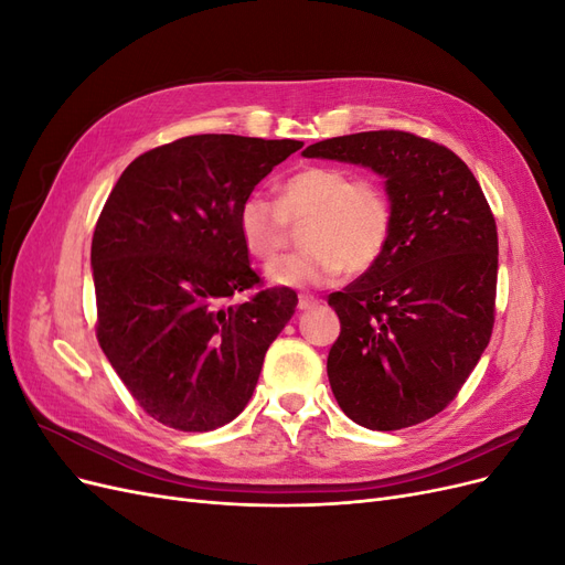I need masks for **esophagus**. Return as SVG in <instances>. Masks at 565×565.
<instances>
[{
	"label": "esophagus",
	"mask_w": 565,
	"mask_h": 565,
	"mask_svg": "<svg viewBox=\"0 0 565 565\" xmlns=\"http://www.w3.org/2000/svg\"><path fill=\"white\" fill-rule=\"evenodd\" d=\"M320 303V299H316V297H311V295H301L299 297V311H309V309H313V306H318Z\"/></svg>",
	"instance_id": "obj_1"
}]
</instances>
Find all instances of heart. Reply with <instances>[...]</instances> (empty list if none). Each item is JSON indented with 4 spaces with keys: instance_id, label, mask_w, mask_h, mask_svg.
Segmentation results:
<instances>
[{
    "instance_id": "obj_1",
    "label": "heart",
    "mask_w": 565,
    "mask_h": 565,
    "mask_svg": "<svg viewBox=\"0 0 565 565\" xmlns=\"http://www.w3.org/2000/svg\"><path fill=\"white\" fill-rule=\"evenodd\" d=\"M306 249L266 266L273 285L322 287L341 270L361 276L382 259L393 228V202L386 188L332 164H306L289 174L273 200L252 191L237 207V231L256 259H273L301 224Z\"/></svg>"
}]
</instances>
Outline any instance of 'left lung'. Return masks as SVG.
I'll return each mask as SVG.
<instances>
[{"label": "left lung", "mask_w": 565, "mask_h": 565, "mask_svg": "<svg viewBox=\"0 0 565 565\" xmlns=\"http://www.w3.org/2000/svg\"><path fill=\"white\" fill-rule=\"evenodd\" d=\"M303 156L374 169L393 202L382 259L328 299L341 322L328 355L334 398L372 431L431 419L494 324L498 226L481 185L450 148L398 129L334 136Z\"/></svg>", "instance_id": "8db88e82"}]
</instances>
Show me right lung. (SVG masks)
<instances>
[{"mask_svg": "<svg viewBox=\"0 0 565 565\" xmlns=\"http://www.w3.org/2000/svg\"><path fill=\"white\" fill-rule=\"evenodd\" d=\"M303 143L185 136L136 158L96 221V339L146 413L212 431L243 413L297 295L264 287L237 207ZM254 288L253 294L250 289ZM235 291L253 295L231 305Z\"/></svg>", "mask_w": 565, "mask_h": 565, "instance_id": "1", "label": "right lung"}]
</instances>
